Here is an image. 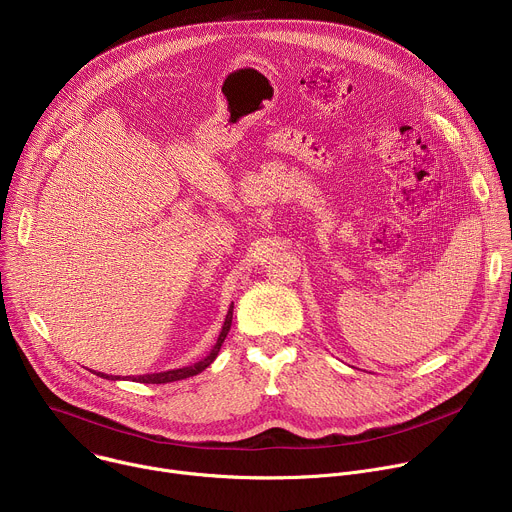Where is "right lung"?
<instances>
[{"label":"right lung","instance_id":"obj_1","mask_svg":"<svg viewBox=\"0 0 512 512\" xmlns=\"http://www.w3.org/2000/svg\"><path fill=\"white\" fill-rule=\"evenodd\" d=\"M231 324H233V304L227 312V318H225V324L221 328V334H218L212 350L200 358L198 362L194 364H188V367H182V369H172V371H164V373H152V375H139V377H131L133 381L137 383H148V385H162V383H174V381H182V379H188V377H194L198 373H202L206 367H210V364L214 362V358L218 356V352H221V346L231 330ZM99 377L103 379H109V381H121V377H115V375H103V373H97Z\"/></svg>","mask_w":512,"mask_h":512}]
</instances>
